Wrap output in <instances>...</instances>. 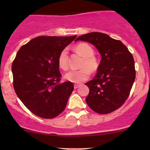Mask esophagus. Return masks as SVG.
<instances>
[{"mask_svg": "<svg viewBox=\"0 0 150 150\" xmlns=\"http://www.w3.org/2000/svg\"><path fill=\"white\" fill-rule=\"evenodd\" d=\"M80 85H77V84H75V85H74V88L75 89H77V88H78L79 87H80Z\"/></svg>", "mask_w": 150, "mask_h": 150, "instance_id": "obj_1", "label": "esophagus"}]
</instances>
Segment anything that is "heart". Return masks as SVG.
Wrapping results in <instances>:
<instances>
[{
	"mask_svg": "<svg viewBox=\"0 0 150 150\" xmlns=\"http://www.w3.org/2000/svg\"><path fill=\"white\" fill-rule=\"evenodd\" d=\"M75 50L83 57L79 70H70L65 74V78L69 82L79 84L85 82L89 78L91 72L97 71L99 66V60L94 56V49L87 43H80L75 46ZM58 66L62 70H66L68 68V52L67 49H64L59 53L58 58Z\"/></svg>",
	"mask_w": 150,
	"mask_h": 150,
	"instance_id": "1",
	"label": "heart"
}]
</instances>
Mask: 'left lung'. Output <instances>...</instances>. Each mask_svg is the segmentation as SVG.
<instances>
[{"label": "left lung", "mask_w": 150, "mask_h": 150, "mask_svg": "<svg viewBox=\"0 0 150 150\" xmlns=\"http://www.w3.org/2000/svg\"><path fill=\"white\" fill-rule=\"evenodd\" d=\"M78 40L95 46L101 56L97 75L85 83L89 89L86 102L100 114L116 111L128 99L135 79L132 53L120 41L100 32L82 34Z\"/></svg>", "instance_id": "8db88e82"}]
</instances>
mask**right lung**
Masks as SVG:
<instances>
[{
  "mask_svg": "<svg viewBox=\"0 0 150 150\" xmlns=\"http://www.w3.org/2000/svg\"><path fill=\"white\" fill-rule=\"evenodd\" d=\"M76 37H38L17 53L12 64L13 87L22 102L36 116L53 118L65 109L74 86L71 82L60 83L58 58Z\"/></svg>",
  "mask_w": 150,
  "mask_h": 150,
  "instance_id": "1",
  "label": "right lung"
}]
</instances>
